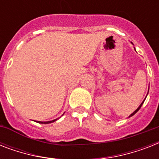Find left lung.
<instances>
[{
  "label": "left lung",
  "mask_w": 159,
  "mask_h": 159,
  "mask_svg": "<svg viewBox=\"0 0 159 159\" xmlns=\"http://www.w3.org/2000/svg\"><path fill=\"white\" fill-rule=\"evenodd\" d=\"M144 101H145V99H144V100H143V102H142V103H141V104H140V106H139V107H138V108H137V109H136V110H135V111H134V112H133V113H132V114H131V115H130V116H129V117H131V116H134V114H135V113H137V112H138V111H139V109H140V108H141V106H142V105H143V102H144Z\"/></svg>",
  "instance_id": "8db88e82"
}]
</instances>
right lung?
<instances>
[{"mask_svg":"<svg viewBox=\"0 0 159 159\" xmlns=\"http://www.w3.org/2000/svg\"><path fill=\"white\" fill-rule=\"evenodd\" d=\"M57 119L54 120H51V121H36V122H38V123H40V124H49V123H52V122H54L55 120H57Z\"/></svg>","mask_w":159,"mask_h":159,"instance_id":"1","label":"right lung"}]
</instances>
